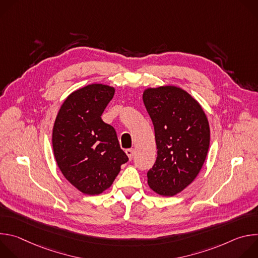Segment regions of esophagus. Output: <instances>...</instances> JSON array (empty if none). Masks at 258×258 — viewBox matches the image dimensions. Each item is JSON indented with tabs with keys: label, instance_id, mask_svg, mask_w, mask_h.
Wrapping results in <instances>:
<instances>
[{
	"label": "esophagus",
	"instance_id": "esophagus-1",
	"mask_svg": "<svg viewBox=\"0 0 258 258\" xmlns=\"http://www.w3.org/2000/svg\"><path fill=\"white\" fill-rule=\"evenodd\" d=\"M125 153H126L128 159L131 160V159L133 158V155H134V150H133V149H126V150H125Z\"/></svg>",
	"mask_w": 258,
	"mask_h": 258
}]
</instances>
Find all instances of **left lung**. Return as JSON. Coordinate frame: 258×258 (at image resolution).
<instances>
[{"label": "left lung", "instance_id": "8db88e82", "mask_svg": "<svg viewBox=\"0 0 258 258\" xmlns=\"http://www.w3.org/2000/svg\"><path fill=\"white\" fill-rule=\"evenodd\" d=\"M143 101L154 125L157 158L147 172L149 187L161 196L187 188L201 170L210 130L201 105L174 86L149 88Z\"/></svg>", "mask_w": 258, "mask_h": 258}]
</instances>
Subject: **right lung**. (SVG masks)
Masks as SVG:
<instances>
[{
	"label": "right lung",
	"mask_w": 258,
	"mask_h": 258,
	"mask_svg": "<svg viewBox=\"0 0 258 258\" xmlns=\"http://www.w3.org/2000/svg\"><path fill=\"white\" fill-rule=\"evenodd\" d=\"M114 92L102 84L75 91L61 105L54 123L52 144L57 165L71 185L87 195L107 190L128 160L115 130L101 118Z\"/></svg>",
	"instance_id": "add662e5"
}]
</instances>
